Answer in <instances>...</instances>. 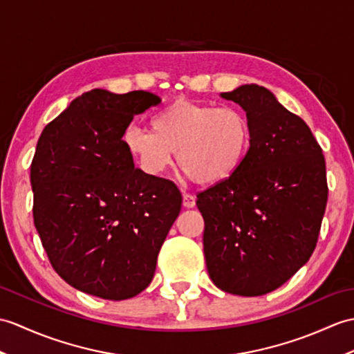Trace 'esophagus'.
<instances>
[{
    "mask_svg": "<svg viewBox=\"0 0 354 354\" xmlns=\"http://www.w3.org/2000/svg\"><path fill=\"white\" fill-rule=\"evenodd\" d=\"M183 205L185 208H193L196 205V197L193 194H188V193H184L183 196Z\"/></svg>",
    "mask_w": 354,
    "mask_h": 354,
    "instance_id": "34e87169",
    "label": "esophagus"
}]
</instances>
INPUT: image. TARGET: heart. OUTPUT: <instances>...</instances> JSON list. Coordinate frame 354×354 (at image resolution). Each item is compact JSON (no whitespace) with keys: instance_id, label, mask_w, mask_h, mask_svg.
I'll list each match as a JSON object with an SVG mask.
<instances>
[{"instance_id":"b5f03b06","label":"heart","mask_w":354,"mask_h":354,"mask_svg":"<svg viewBox=\"0 0 354 354\" xmlns=\"http://www.w3.org/2000/svg\"><path fill=\"white\" fill-rule=\"evenodd\" d=\"M252 142L248 116L236 106L175 101L151 119V131L129 127L123 146L146 175L174 162L197 184H220L241 167Z\"/></svg>"}]
</instances>
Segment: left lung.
Instances as JSON below:
<instances>
[{
    "label": "left lung",
    "mask_w": 354,
    "mask_h": 354,
    "mask_svg": "<svg viewBox=\"0 0 354 354\" xmlns=\"http://www.w3.org/2000/svg\"><path fill=\"white\" fill-rule=\"evenodd\" d=\"M221 97L245 111L249 152L235 174L197 194L211 281L225 292L274 291L309 261L327 203L326 161L305 120L268 88L244 84Z\"/></svg>",
    "instance_id": "left-lung-1"
}]
</instances>
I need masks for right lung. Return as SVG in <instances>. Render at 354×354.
Wrapping results in <instances>:
<instances>
[{
  "label": "right lung",
  "mask_w": 354,
  "mask_h": 354,
  "mask_svg": "<svg viewBox=\"0 0 354 354\" xmlns=\"http://www.w3.org/2000/svg\"><path fill=\"white\" fill-rule=\"evenodd\" d=\"M145 90L93 88L44 128L31 162L32 217L49 262L73 288L125 300L152 282L183 196L134 167L123 133L158 105Z\"/></svg>",
  "instance_id": "right-lung-1"
}]
</instances>
